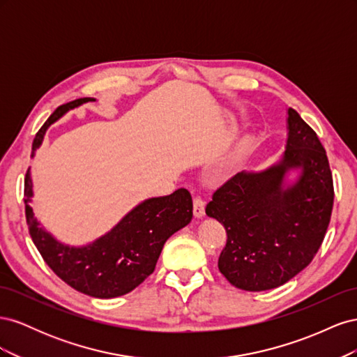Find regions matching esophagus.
<instances>
[{
    "label": "esophagus",
    "mask_w": 357,
    "mask_h": 357,
    "mask_svg": "<svg viewBox=\"0 0 357 357\" xmlns=\"http://www.w3.org/2000/svg\"><path fill=\"white\" fill-rule=\"evenodd\" d=\"M193 215L197 219H202L205 215V202L201 198L193 199Z\"/></svg>",
    "instance_id": "1"
}]
</instances>
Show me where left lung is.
<instances>
[{
    "label": "left lung",
    "instance_id": "left-lung-1",
    "mask_svg": "<svg viewBox=\"0 0 357 357\" xmlns=\"http://www.w3.org/2000/svg\"><path fill=\"white\" fill-rule=\"evenodd\" d=\"M286 122L280 159L261 171L236 172L205 207L228 234L219 271L241 290L287 283L310 265L329 226L333 183L325 149L294 109Z\"/></svg>",
    "mask_w": 357,
    "mask_h": 357
}]
</instances>
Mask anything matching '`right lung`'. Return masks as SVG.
<instances>
[{
    "mask_svg": "<svg viewBox=\"0 0 357 357\" xmlns=\"http://www.w3.org/2000/svg\"><path fill=\"white\" fill-rule=\"evenodd\" d=\"M95 101L80 98L63 104L41 126L32 143V158L46 131L70 110ZM31 167L25 177V213L29 235L40 255L63 282L93 298L110 299L129 294L155 271L165 241L192 220L189 190L177 189L167 197L147 198L128 211L113 228L93 241L70 245L55 238L34 215Z\"/></svg>",
    "mask_w": 357,
    "mask_h": 357,
    "instance_id": "add662e5",
    "label": "right lung"
}]
</instances>
